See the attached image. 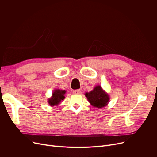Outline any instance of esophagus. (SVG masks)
Here are the masks:
<instances>
[{
  "label": "esophagus",
  "instance_id": "obj_1",
  "mask_svg": "<svg viewBox=\"0 0 157 157\" xmlns=\"http://www.w3.org/2000/svg\"><path fill=\"white\" fill-rule=\"evenodd\" d=\"M74 94H81L82 92L80 90H75L73 91Z\"/></svg>",
  "mask_w": 157,
  "mask_h": 157
}]
</instances>
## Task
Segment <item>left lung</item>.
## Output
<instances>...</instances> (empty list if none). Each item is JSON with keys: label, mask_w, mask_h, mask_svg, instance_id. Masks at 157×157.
<instances>
[{"label": "left lung", "mask_w": 157, "mask_h": 157, "mask_svg": "<svg viewBox=\"0 0 157 157\" xmlns=\"http://www.w3.org/2000/svg\"><path fill=\"white\" fill-rule=\"evenodd\" d=\"M90 105L97 109L105 107L110 101V96L104 90L100 85H97L94 89L85 94Z\"/></svg>", "instance_id": "left-lung-1"}]
</instances>
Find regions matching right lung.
<instances>
[{
    "mask_svg": "<svg viewBox=\"0 0 157 157\" xmlns=\"http://www.w3.org/2000/svg\"><path fill=\"white\" fill-rule=\"evenodd\" d=\"M65 93V90H60L59 89H55L52 92L51 97L48 98V103L51 107L58 105L63 100H64Z\"/></svg>",
    "mask_w": 157,
    "mask_h": 157,
    "instance_id": "1",
    "label": "right lung"
}]
</instances>
